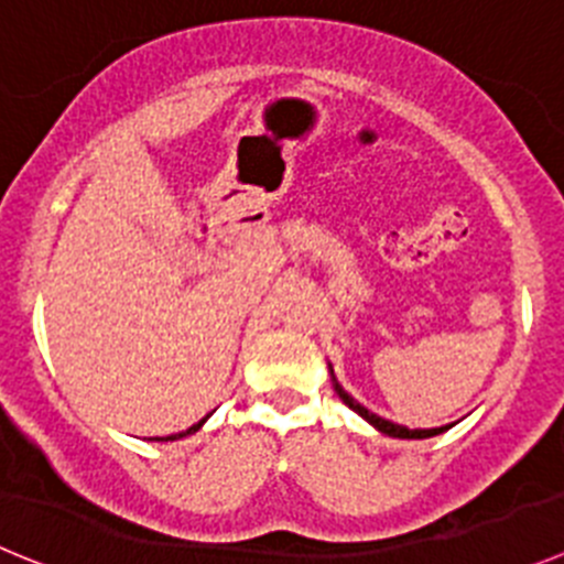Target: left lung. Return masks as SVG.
I'll use <instances>...</instances> for the list:
<instances>
[{"instance_id": "left-lung-1", "label": "left lung", "mask_w": 564, "mask_h": 564, "mask_svg": "<svg viewBox=\"0 0 564 564\" xmlns=\"http://www.w3.org/2000/svg\"><path fill=\"white\" fill-rule=\"evenodd\" d=\"M328 370H332V365H328ZM332 384H334V393H337L339 399H343V402L354 410V413L362 415V419L368 421V424H373V427H377L379 433L390 435V438H433V435H438V433H444V430L453 427V424H446V427H433V430H410V427H402V424H393V421L382 419V415L370 413V410L362 408V404H359L357 399H354V395L345 393L343 384H339L337 377H334V370H332Z\"/></svg>"}]
</instances>
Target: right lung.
I'll return each instance as SVG.
<instances>
[{"instance_id": "obj_1", "label": "right lung", "mask_w": 564, "mask_h": 564, "mask_svg": "<svg viewBox=\"0 0 564 564\" xmlns=\"http://www.w3.org/2000/svg\"><path fill=\"white\" fill-rule=\"evenodd\" d=\"M205 419H207V415H205ZM205 419H202L199 424H194V427H187L185 433H180V435H169V438H156V441H174V438H182V435H191V433H196V430H199L202 424H205Z\"/></svg>"}]
</instances>
